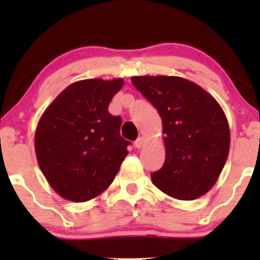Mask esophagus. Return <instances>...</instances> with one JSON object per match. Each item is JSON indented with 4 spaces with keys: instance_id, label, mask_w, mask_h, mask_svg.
<instances>
[{
    "instance_id": "obj_1",
    "label": "esophagus",
    "mask_w": 260,
    "mask_h": 260,
    "mask_svg": "<svg viewBox=\"0 0 260 260\" xmlns=\"http://www.w3.org/2000/svg\"><path fill=\"white\" fill-rule=\"evenodd\" d=\"M145 143H146L145 138H143V137H138L137 140H136L135 146H136V148H142V147L145 146Z\"/></svg>"
}]
</instances>
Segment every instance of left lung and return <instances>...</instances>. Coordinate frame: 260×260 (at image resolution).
<instances>
[{"label":"left lung","instance_id":"obj_1","mask_svg":"<svg viewBox=\"0 0 260 260\" xmlns=\"http://www.w3.org/2000/svg\"><path fill=\"white\" fill-rule=\"evenodd\" d=\"M162 119L166 158L153 185L177 200H193L214 186L226 162L230 131L224 111L206 90L180 77H132Z\"/></svg>","mask_w":260,"mask_h":260}]
</instances>
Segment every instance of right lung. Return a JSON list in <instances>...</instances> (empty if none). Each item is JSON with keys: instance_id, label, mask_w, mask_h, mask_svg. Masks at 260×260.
Segmentation results:
<instances>
[{"instance_id": "right-lung-1", "label": "right lung", "mask_w": 260, "mask_h": 260, "mask_svg": "<svg viewBox=\"0 0 260 260\" xmlns=\"http://www.w3.org/2000/svg\"><path fill=\"white\" fill-rule=\"evenodd\" d=\"M120 78L85 79L65 88L38 123L35 152L44 176L61 198L91 200L119 171L131 142L120 137L122 118L108 112Z\"/></svg>"}]
</instances>
